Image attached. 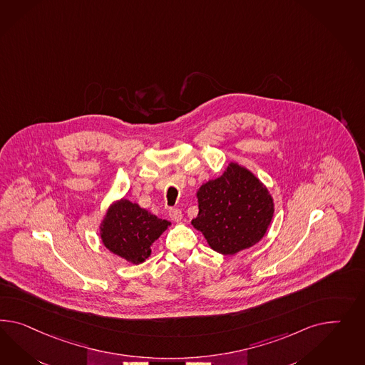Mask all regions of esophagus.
<instances>
[{
    "instance_id": "34e87169",
    "label": "esophagus",
    "mask_w": 365,
    "mask_h": 365,
    "mask_svg": "<svg viewBox=\"0 0 365 365\" xmlns=\"http://www.w3.org/2000/svg\"><path fill=\"white\" fill-rule=\"evenodd\" d=\"M168 217H170V219H171L173 222L178 223V222H180V220H182L183 215H182V211H180V210H178V208H171V210L168 211Z\"/></svg>"
}]
</instances>
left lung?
<instances>
[{
    "label": "left lung",
    "mask_w": 365,
    "mask_h": 365,
    "mask_svg": "<svg viewBox=\"0 0 365 365\" xmlns=\"http://www.w3.org/2000/svg\"><path fill=\"white\" fill-rule=\"evenodd\" d=\"M197 197L199 212L191 225L222 255H235L259 243L275 211L264 183L237 162L228 163L220 177L205 182Z\"/></svg>",
    "instance_id": "8db88e82"
}]
</instances>
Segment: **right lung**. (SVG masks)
Masks as SVG:
<instances>
[{
  "instance_id": "obj_1",
  "label": "right lung",
  "mask_w": 365,
  "mask_h": 365,
  "mask_svg": "<svg viewBox=\"0 0 365 365\" xmlns=\"http://www.w3.org/2000/svg\"><path fill=\"white\" fill-rule=\"evenodd\" d=\"M171 223L153 215L126 197L114 200L99 223L102 245L128 263L140 264L151 255L154 242Z\"/></svg>"
}]
</instances>
